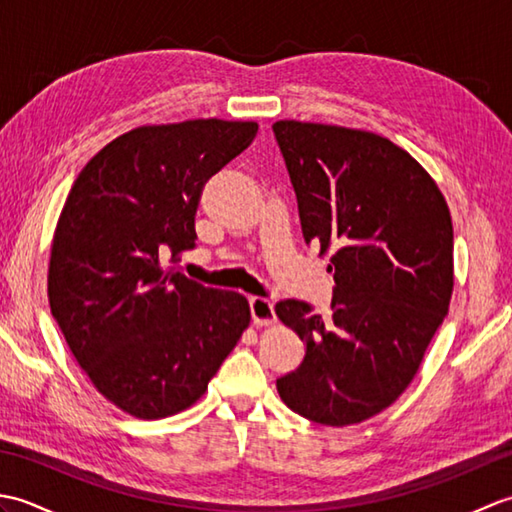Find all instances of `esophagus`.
Segmentation results:
<instances>
[{
	"label": "esophagus",
	"mask_w": 512,
	"mask_h": 512,
	"mask_svg": "<svg viewBox=\"0 0 512 512\" xmlns=\"http://www.w3.org/2000/svg\"><path fill=\"white\" fill-rule=\"evenodd\" d=\"M250 317H253L255 325H273L277 321L273 303L264 297H250Z\"/></svg>",
	"instance_id": "obj_1"
}]
</instances>
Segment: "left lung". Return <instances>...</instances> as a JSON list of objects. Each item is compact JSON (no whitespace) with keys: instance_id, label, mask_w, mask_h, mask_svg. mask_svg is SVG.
<instances>
[{"instance_id":"1","label":"left lung","mask_w":512,"mask_h":512,"mask_svg":"<svg viewBox=\"0 0 512 512\" xmlns=\"http://www.w3.org/2000/svg\"><path fill=\"white\" fill-rule=\"evenodd\" d=\"M306 244L332 248L330 312L284 299L277 317L306 345L277 378L286 405L328 427L387 409L416 376L449 312L453 224L438 184L391 140L336 125H273Z\"/></svg>"}]
</instances>
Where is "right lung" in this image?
<instances>
[{
	"mask_svg": "<svg viewBox=\"0 0 512 512\" xmlns=\"http://www.w3.org/2000/svg\"><path fill=\"white\" fill-rule=\"evenodd\" d=\"M257 123L138 127L74 180L52 239L48 299L76 363L118 409L158 420L191 407L250 323L246 297L165 268L195 248L204 182Z\"/></svg>",
	"mask_w": 512,
	"mask_h": 512,
	"instance_id": "1",
	"label": "right lung"
}]
</instances>
